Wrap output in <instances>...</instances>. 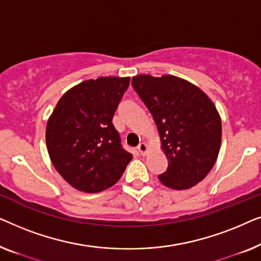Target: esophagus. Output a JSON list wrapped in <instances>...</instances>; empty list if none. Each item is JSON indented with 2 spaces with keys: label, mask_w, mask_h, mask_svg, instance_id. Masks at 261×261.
<instances>
[{
  "label": "esophagus",
  "mask_w": 261,
  "mask_h": 261,
  "mask_svg": "<svg viewBox=\"0 0 261 261\" xmlns=\"http://www.w3.org/2000/svg\"><path fill=\"white\" fill-rule=\"evenodd\" d=\"M138 151L140 152L141 155H145L148 151V146L146 145L145 142H141V144H139V146H138Z\"/></svg>",
  "instance_id": "1"
}]
</instances>
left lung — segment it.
Listing matches in <instances>:
<instances>
[{
    "instance_id": "left-lung-1",
    "label": "left lung",
    "mask_w": 261,
    "mask_h": 261,
    "mask_svg": "<svg viewBox=\"0 0 261 261\" xmlns=\"http://www.w3.org/2000/svg\"><path fill=\"white\" fill-rule=\"evenodd\" d=\"M132 85L152 114L169 159L159 180L185 190L204 179L215 165L222 137L212 99L190 82L171 74H139L132 78Z\"/></svg>"
}]
</instances>
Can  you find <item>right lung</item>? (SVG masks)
Here are the masks:
<instances>
[{
	"label": "right lung",
	"instance_id": "obj_1",
	"mask_svg": "<svg viewBox=\"0 0 261 261\" xmlns=\"http://www.w3.org/2000/svg\"><path fill=\"white\" fill-rule=\"evenodd\" d=\"M129 77L82 82L57 103L46 126V146L60 176L77 190L99 192L120 179L133 155L113 124Z\"/></svg>",
	"mask_w": 261,
	"mask_h": 261
}]
</instances>
